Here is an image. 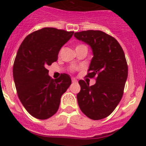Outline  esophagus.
Here are the masks:
<instances>
[{
	"label": "esophagus",
	"mask_w": 146,
	"mask_h": 146,
	"mask_svg": "<svg viewBox=\"0 0 146 146\" xmlns=\"http://www.w3.org/2000/svg\"><path fill=\"white\" fill-rule=\"evenodd\" d=\"M72 83H77V82H78V80H77L75 79V78H72Z\"/></svg>",
	"instance_id": "esophagus-1"
}]
</instances>
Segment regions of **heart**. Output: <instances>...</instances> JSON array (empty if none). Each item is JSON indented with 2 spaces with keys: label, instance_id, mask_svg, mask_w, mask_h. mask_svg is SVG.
Listing matches in <instances>:
<instances>
[{
  "label": "heart",
  "instance_id": "heart-1",
  "mask_svg": "<svg viewBox=\"0 0 146 146\" xmlns=\"http://www.w3.org/2000/svg\"><path fill=\"white\" fill-rule=\"evenodd\" d=\"M86 46H84V45H78L77 46V47H76V48H81V47H85Z\"/></svg>",
  "mask_w": 146,
  "mask_h": 146
}]
</instances>
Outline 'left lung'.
<instances>
[{
	"label": "left lung",
	"instance_id": "8db88e82",
	"mask_svg": "<svg viewBox=\"0 0 146 146\" xmlns=\"http://www.w3.org/2000/svg\"><path fill=\"white\" fill-rule=\"evenodd\" d=\"M74 36L92 48L93 58L86 77L96 80L91 86L80 80L78 105L88 118L103 119L111 114L123 97L128 78L125 54L117 40L102 31H83Z\"/></svg>",
	"mask_w": 146,
	"mask_h": 146
}]
</instances>
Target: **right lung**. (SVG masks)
Segmentation results:
<instances>
[{
  "label": "right lung",
  "instance_id": "obj_1",
  "mask_svg": "<svg viewBox=\"0 0 146 146\" xmlns=\"http://www.w3.org/2000/svg\"><path fill=\"white\" fill-rule=\"evenodd\" d=\"M73 34L43 28L27 35L18 48L13 66L16 90L25 109L37 119H46L58 111L61 96L72 83L67 74L52 79L47 67L58 60L61 47Z\"/></svg>",
  "mask_w": 146,
  "mask_h": 146
}]
</instances>
